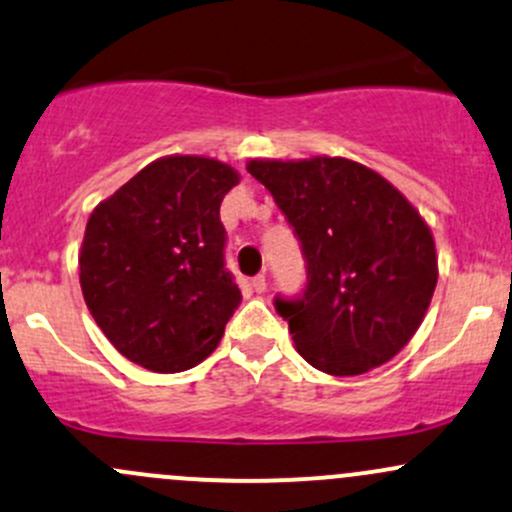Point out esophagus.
Segmentation results:
<instances>
[{
  "label": "esophagus",
  "instance_id": "esophagus-1",
  "mask_svg": "<svg viewBox=\"0 0 512 512\" xmlns=\"http://www.w3.org/2000/svg\"><path fill=\"white\" fill-rule=\"evenodd\" d=\"M250 287L255 289L257 294H265V292H267V279H265V274H257V277H252Z\"/></svg>",
  "mask_w": 512,
  "mask_h": 512
}]
</instances>
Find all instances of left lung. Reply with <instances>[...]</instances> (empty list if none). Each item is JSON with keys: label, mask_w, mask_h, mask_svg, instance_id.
Masks as SVG:
<instances>
[{"label": "left lung", "mask_w": 512, "mask_h": 512, "mask_svg": "<svg viewBox=\"0 0 512 512\" xmlns=\"http://www.w3.org/2000/svg\"><path fill=\"white\" fill-rule=\"evenodd\" d=\"M306 257V289L277 299L297 351L336 378L363 375L410 343L439 265L427 220L378 171L343 157L250 159Z\"/></svg>", "instance_id": "1"}]
</instances>
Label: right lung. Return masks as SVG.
<instances>
[{"label":"right lung","mask_w":512,"mask_h":512,"mask_svg":"<svg viewBox=\"0 0 512 512\" xmlns=\"http://www.w3.org/2000/svg\"><path fill=\"white\" fill-rule=\"evenodd\" d=\"M240 174L225 161L171 154L100 201L80 245V289L127 360L181 373L206 360L240 306L225 272L220 203Z\"/></svg>","instance_id":"add662e5"}]
</instances>
